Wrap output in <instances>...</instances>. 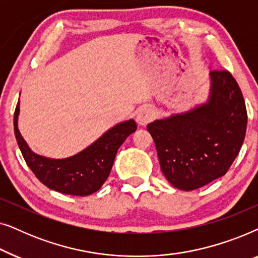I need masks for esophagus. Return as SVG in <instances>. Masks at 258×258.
I'll list each match as a JSON object with an SVG mask.
<instances>
[{
	"instance_id": "1",
	"label": "esophagus",
	"mask_w": 258,
	"mask_h": 258,
	"mask_svg": "<svg viewBox=\"0 0 258 258\" xmlns=\"http://www.w3.org/2000/svg\"><path fill=\"white\" fill-rule=\"evenodd\" d=\"M155 117V111L154 109H151L150 107H143L141 108L136 114V122L137 124L141 126L147 125L148 123L151 122Z\"/></svg>"
}]
</instances>
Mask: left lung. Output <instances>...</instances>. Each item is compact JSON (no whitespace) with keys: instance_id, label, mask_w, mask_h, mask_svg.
Wrapping results in <instances>:
<instances>
[{"instance_id":"1","label":"left lung","mask_w":258,"mask_h":258,"mask_svg":"<svg viewBox=\"0 0 258 258\" xmlns=\"http://www.w3.org/2000/svg\"><path fill=\"white\" fill-rule=\"evenodd\" d=\"M246 109L227 70L210 73L207 102L148 124L161 170L175 188L190 191L222 177L245 137Z\"/></svg>"}]
</instances>
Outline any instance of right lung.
<instances>
[{"mask_svg":"<svg viewBox=\"0 0 258 258\" xmlns=\"http://www.w3.org/2000/svg\"><path fill=\"white\" fill-rule=\"evenodd\" d=\"M20 101L14 114V132L21 153L35 176L49 189L66 195L88 196L107 181L118 148L136 132L134 119L117 123L80 153L66 158H49L35 154L19 130Z\"/></svg>","mask_w":258,"mask_h":258,"instance_id":"obj_1","label":"right lung"}]
</instances>
